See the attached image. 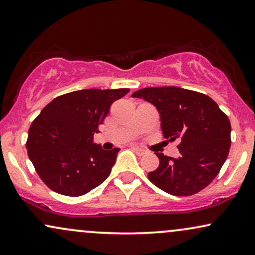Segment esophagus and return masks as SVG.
<instances>
[{"label":"esophagus","mask_w":255,"mask_h":255,"mask_svg":"<svg viewBox=\"0 0 255 255\" xmlns=\"http://www.w3.org/2000/svg\"><path fill=\"white\" fill-rule=\"evenodd\" d=\"M131 149H132L138 156H142V155H144V153H145V150L140 149V147H138V146H131Z\"/></svg>","instance_id":"esophagus-1"}]
</instances>
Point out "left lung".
Returning a JSON list of instances; mask_svg holds the SVG:
<instances>
[{
	"instance_id": "1",
	"label": "left lung",
	"mask_w": 255,
	"mask_h": 255,
	"mask_svg": "<svg viewBox=\"0 0 255 255\" xmlns=\"http://www.w3.org/2000/svg\"><path fill=\"white\" fill-rule=\"evenodd\" d=\"M133 98L151 103L161 116L163 136L181 139L180 157L157 152L159 165L147 174L156 187L175 196H190L216 177L231 147V122L210 97L176 86L146 87Z\"/></svg>"
}]
</instances>
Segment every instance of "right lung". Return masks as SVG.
<instances>
[{
    "instance_id": "right-lung-1",
    "label": "right lung",
    "mask_w": 255,
    "mask_h": 255,
    "mask_svg": "<svg viewBox=\"0 0 255 255\" xmlns=\"http://www.w3.org/2000/svg\"><path fill=\"white\" fill-rule=\"evenodd\" d=\"M128 91H74L42 109L31 123L26 147L47 187L66 196H81L109 177L119 149L103 150L93 143V134L99 132L113 102Z\"/></svg>"
}]
</instances>
